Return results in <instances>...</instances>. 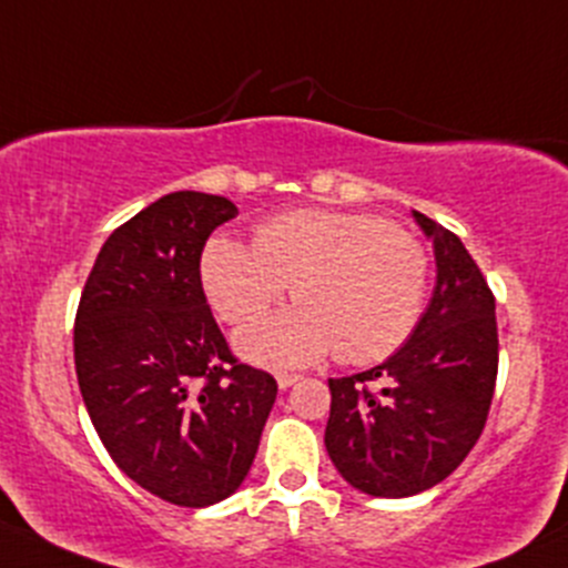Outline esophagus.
<instances>
[{"label":"esophagus","instance_id":"esophagus-1","mask_svg":"<svg viewBox=\"0 0 568 568\" xmlns=\"http://www.w3.org/2000/svg\"><path fill=\"white\" fill-rule=\"evenodd\" d=\"M296 381H300V375H294V373H280V375H277V386H280V392L291 389V386H294Z\"/></svg>","mask_w":568,"mask_h":568}]
</instances>
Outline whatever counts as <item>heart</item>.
Wrapping results in <instances>:
<instances>
[{"label":"heart","mask_w":568,"mask_h":568,"mask_svg":"<svg viewBox=\"0 0 568 568\" xmlns=\"http://www.w3.org/2000/svg\"><path fill=\"white\" fill-rule=\"evenodd\" d=\"M201 280L229 324L264 313L291 285L300 304L236 334L244 359L302 367L337 351L339 362L367 364L394 354L414 332L427 253L414 234L375 214L291 209L261 223L255 244L214 236Z\"/></svg>","instance_id":"b5f03b06"}]
</instances>
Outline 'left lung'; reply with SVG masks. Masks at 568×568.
Instances as JSON below:
<instances>
[{"label":"left lung","mask_w":568,"mask_h":568,"mask_svg":"<svg viewBox=\"0 0 568 568\" xmlns=\"http://www.w3.org/2000/svg\"><path fill=\"white\" fill-rule=\"evenodd\" d=\"M435 288L408 343L378 367L329 378L324 444L351 487L408 498L444 481L485 429L498 375L495 300L465 244L414 212Z\"/></svg>","instance_id":"left-lung-1"}]
</instances>
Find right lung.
<instances>
[{
    "mask_svg": "<svg viewBox=\"0 0 568 568\" xmlns=\"http://www.w3.org/2000/svg\"><path fill=\"white\" fill-rule=\"evenodd\" d=\"M236 214L195 190L141 209L103 244L75 315L81 397L111 459L190 509L236 493L277 397L231 356L201 285V250Z\"/></svg>",
    "mask_w": 568,
    "mask_h": 568,
    "instance_id": "add662e5",
    "label": "right lung"
}]
</instances>
